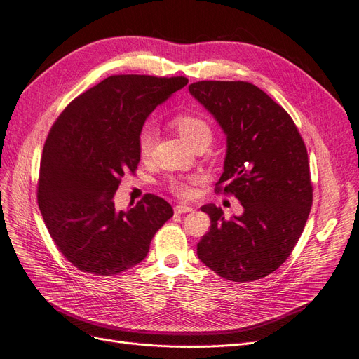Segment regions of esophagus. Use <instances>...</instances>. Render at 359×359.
Listing matches in <instances>:
<instances>
[{"instance_id": "34e87169", "label": "esophagus", "mask_w": 359, "mask_h": 359, "mask_svg": "<svg viewBox=\"0 0 359 359\" xmlns=\"http://www.w3.org/2000/svg\"><path fill=\"white\" fill-rule=\"evenodd\" d=\"M175 212H176L177 215L192 212V205H187V204H177V205L175 207Z\"/></svg>"}]
</instances>
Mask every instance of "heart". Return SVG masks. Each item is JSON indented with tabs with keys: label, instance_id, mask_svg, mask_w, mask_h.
Returning <instances> with one entry per match:
<instances>
[{
	"label": "heart",
	"instance_id": "obj_1",
	"mask_svg": "<svg viewBox=\"0 0 359 359\" xmlns=\"http://www.w3.org/2000/svg\"><path fill=\"white\" fill-rule=\"evenodd\" d=\"M171 126L175 128L179 135L183 138L188 144L194 146L200 142H210L212 138V128L210 125L205 122L198 114L194 113H179L172 116L170 121ZM156 143V131L154 126L146 125L138 135V154L143 159H147L152 155V150ZM201 182L200 176H192L187 179H170L168 187L170 189L183 196V198H189L194 194V187Z\"/></svg>",
	"mask_w": 359,
	"mask_h": 359
}]
</instances>
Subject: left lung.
Returning a JSON list of instances; mask_svg holds the SVG:
<instances>
[{
	"label": "left lung",
	"instance_id": "8db88e82",
	"mask_svg": "<svg viewBox=\"0 0 359 359\" xmlns=\"http://www.w3.org/2000/svg\"><path fill=\"white\" fill-rule=\"evenodd\" d=\"M189 92L226 135L216 192L243 205L229 221L221 207H201L212 225L196 255L226 280L262 279L291 255L307 222L313 188L306 144L286 110L255 85L203 80Z\"/></svg>",
	"mask_w": 359,
	"mask_h": 359
}]
</instances>
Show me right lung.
<instances>
[{
  "instance_id": "obj_1",
  "label": "right lung",
  "mask_w": 359,
  "mask_h": 359,
  "mask_svg": "<svg viewBox=\"0 0 359 359\" xmlns=\"http://www.w3.org/2000/svg\"><path fill=\"white\" fill-rule=\"evenodd\" d=\"M188 79L119 74L74 98L43 147L37 200L56 248L76 269L113 276L142 262L171 205L146 194L114 207L121 179L140 163L138 135L156 106Z\"/></svg>"
}]
</instances>
